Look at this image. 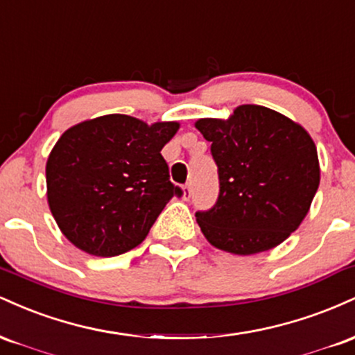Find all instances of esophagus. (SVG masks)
<instances>
[{"instance_id": "esophagus-1", "label": "esophagus", "mask_w": 355, "mask_h": 355, "mask_svg": "<svg viewBox=\"0 0 355 355\" xmlns=\"http://www.w3.org/2000/svg\"><path fill=\"white\" fill-rule=\"evenodd\" d=\"M190 197H191V189H190L189 183H187V185H183V198H185V200H189Z\"/></svg>"}]
</instances>
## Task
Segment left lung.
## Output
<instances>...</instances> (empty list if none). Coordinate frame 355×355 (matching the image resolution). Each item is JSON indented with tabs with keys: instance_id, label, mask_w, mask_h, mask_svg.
Listing matches in <instances>:
<instances>
[{
	"instance_id": "8db88e82",
	"label": "left lung",
	"mask_w": 355,
	"mask_h": 355,
	"mask_svg": "<svg viewBox=\"0 0 355 355\" xmlns=\"http://www.w3.org/2000/svg\"><path fill=\"white\" fill-rule=\"evenodd\" d=\"M218 166L215 205L197 211L214 247L235 255L270 250L299 229L320 182L313 140L291 118L240 105L229 120L195 123Z\"/></svg>"
}]
</instances>
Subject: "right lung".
<instances>
[{
	"label": "right lung",
	"instance_id": "obj_1",
	"mask_svg": "<svg viewBox=\"0 0 355 355\" xmlns=\"http://www.w3.org/2000/svg\"><path fill=\"white\" fill-rule=\"evenodd\" d=\"M178 128L115 113L60 137L46 162V197L73 245L115 257L144 242L170 198L182 195L160 153Z\"/></svg>",
	"mask_w": 355,
	"mask_h": 355
}]
</instances>
